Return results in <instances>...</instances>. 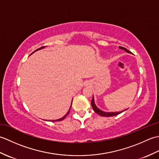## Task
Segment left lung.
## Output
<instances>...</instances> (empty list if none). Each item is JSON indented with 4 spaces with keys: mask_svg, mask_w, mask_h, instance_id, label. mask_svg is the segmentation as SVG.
<instances>
[{
    "mask_svg": "<svg viewBox=\"0 0 159 159\" xmlns=\"http://www.w3.org/2000/svg\"><path fill=\"white\" fill-rule=\"evenodd\" d=\"M119 48L120 49H122V50H124L125 51L128 52V53H131L129 50H128L126 48H124V47H121V46H119ZM91 104H92V108L93 111H95V112L97 113L100 115V116H103V117H112V116H117V115L120 114L121 113H122L123 111H120V112H104V111H101L100 109H99L98 108L96 104H95V102H94V98H93H93H92V102H91Z\"/></svg>",
    "mask_w": 159,
    "mask_h": 159,
    "instance_id": "8db88e82",
    "label": "left lung"
}]
</instances>
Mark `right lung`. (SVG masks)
<instances>
[{"mask_svg":"<svg viewBox=\"0 0 159 159\" xmlns=\"http://www.w3.org/2000/svg\"><path fill=\"white\" fill-rule=\"evenodd\" d=\"M44 48V46H42V47H41V48H38V49H37V50H35L34 52H35V51H37V50H40V49H42V48ZM71 106H72V104H71ZM70 109H71V107H70V109H69V111H68V112H67L65 116H64L63 117H61V119H59V120H51V121H61V120H64L66 118V117L67 116V115L69 114V113H70Z\"/></svg>","mask_w":159,"mask_h":159,"instance_id":"1","label":"right lung"}]
</instances>
